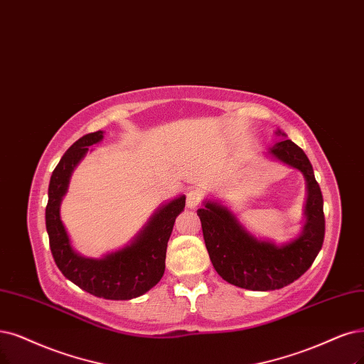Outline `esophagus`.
Returning <instances> with one entry per match:
<instances>
[{
	"label": "esophagus",
	"instance_id": "obj_1",
	"mask_svg": "<svg viewBox=\"0 0 364 364\" xmlns=\"http://www.w3.org/2000/svg\"><path fill=\"white\" fill-rule=\"evenodd\" d=\"M200 199H203V193H200L199 191H191L189 193H187L186 204L189 208H195L200 203Z\"/></svg>",
	"mask_w": 364,
	"mask_h": 364
}]
</instances>
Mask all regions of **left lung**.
I'll return each instance as SVG.
<instances>
[{"mask_svg": "<svg viewBox=\"0 0 364 364\" xmlns=\"http://www.w3.org/2000/svg\"><path fill=\"white\" fill-rule=\"evenodd\" d=\"M276 134L287 136L280 130ZM267 156L304 175V225L297 237L284 245L257 238L218 199H205L198 210L214 270L228 284L250 291H274L297 280L315 261L326 234L324 200L304 151L284 138L268 148Z\"/></svg>", "mask_w": 364, "mask_h": 364, "instance_id": "1", "label": "left lung"}]
</instances>
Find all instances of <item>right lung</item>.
<instances>
[{"mask_svg": "<svg viewBox=\"0 0 364 364\" xmlns=\"http://www.w3.org/2000/svg\"><path fill=\"white\" fill-rule=\"evenodd\" d=\"M103 130H97L79 138L53 169L48 191L46 230L52 257L67 279L100 299L132 300L150 291L164 276L168 240L175 219L184 210L186 196L180 195L161 204L124 247L102 258L77 253L61 220L60 207L75 168L90 146L103 139Z\"/></svg>", "mask_w": 364, "mask_h": 364, "instance_id": "right-lung-1", "label": "right lung"}]
</instances>
